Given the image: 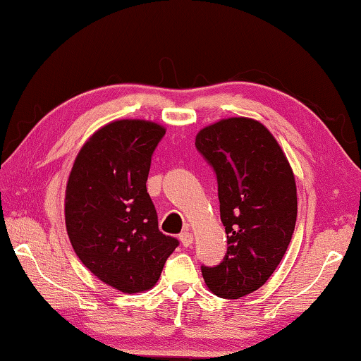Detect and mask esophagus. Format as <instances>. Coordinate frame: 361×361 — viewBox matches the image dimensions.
Instances as JSON below:
<instances>
[{
  "mask_svg": "<svg viewBox=\"0 0 361 361\" xmlns=\"http://www.w3.org/2000/svg\"><path fill=\"white\" fill-rule=\"evenodd\" d=\"M180 240H181V245L183 247H191L192 245V240H194L192 239V234L188 229L183 231L181 234H180Z\"/></svg>",
  "mask_w": 361,
  "mask_h": 361,
  "instance_id": "34e87169",
  "label": "esophagus"
}]
</instances>
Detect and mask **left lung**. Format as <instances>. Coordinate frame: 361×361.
<instances>
[{"label":"left lung","instance_id":"obj_1","mask_svg":"<svg viewBox=\"0 0 361 361\" xmlns=\"http://www.w3.org/2000/svg\"><path fill=\"white\" fill-rule=\"evenodd\" d=\"M195 148L216 175L228 252L202 266L212 293L239 299L261 288L282 261L296 224L298 197L288 161L264 126L229 118L205 127Z\"/></svg>","mask_w":361,"mask_h":361}]
</instances>
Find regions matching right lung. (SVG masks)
Here are the masks:
<instances>
[{
  "label": "right lung",
  "instance_id": "obj_1",
  "mask_svg": "<svg viewBox=\"0 0 361 361\" xmlns=\"http://www.w3.org/2000/svg\"><path fill=\"white\" fill-rule=\"evenodd\" d=\"M164 135V127L140 119L102 127L79 151L66 185V232L78 258L129 295L152 288L180 245L159 231L146 191L152 152Z\"/></svg>",
  "mask_w": 361,
  "mask_h": 361
}]
</instances>
